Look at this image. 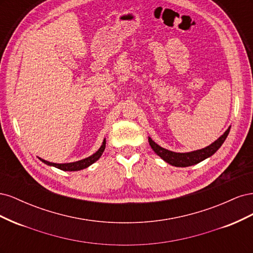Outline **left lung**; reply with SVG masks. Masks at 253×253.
<instances>
[{
  "mask_svg": "<svg viewBox=\"0 0 253 253\" xmlns=\"http://www.w3.org/2000/svg\"><path fill=\"white\" fill-rule=\"evenodd\" d=\"M230 127L231 126H229L226 129V132L221 135L219 138H217L215 141L212 142L210 145H208V147L201 150L192 151V152L177 153V152L167 150L163 147H160V145H158L155 141H153L151 137H149V143L151 145V148L153 149V151H154L160 158L164 159L165 162L169 165L174 167H180V168L190 167V166H194L196 164H200L201 162H203V160L212 156L226 140L229 132H230Z\"/></svg>",
  "mask_w": 253,
  "mask_h": 253,
  "instance_id": "left-lung-1",
  "label": "left lung"
}]
</instances>
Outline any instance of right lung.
Segmentation results:
<instances>
[{"label": "right lung", "instance_id": "1", "mask_svg": "<svg viewBox=\"0 0 253 253\" xmlns=\"http://www.w3.org/2000/svg\"><path fill=\"white\" fill-rule=\"evenodd\" d=\"M105 138L102 141L101 147L99 148V150L94 153L93 155H90L86 158H83L81 160H78V162H74V163H66V164H55V163H49L47 160H44L42 158L39 157V159L41 160L42 163H44L45 165L50 166V167H55L57 169H60L62 171H80L85 169V168H88L90 165H93L94 163H96L97 160L101 157L102 153L104 152L105 149Z\"/></svg>", "mask_w": 253, "mask_h": 253}]
</instances>
